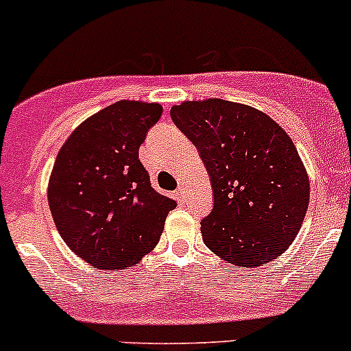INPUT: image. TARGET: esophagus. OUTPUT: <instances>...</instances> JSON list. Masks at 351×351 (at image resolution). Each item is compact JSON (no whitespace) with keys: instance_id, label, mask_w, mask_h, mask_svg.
Masks as SVG:
<instances>
[{"instance_id":"34e87169","label":"esophagus","mask_w":351,"mask_h":351,"mask_svg":"<svg viewBox=\"0 0 351 351\" xmlns=\"http://www.w3.org/2000/svg\"><path fill=\"white\" fill-rule=\"evenodd\" d=\"M186 197H189V190H186L185 186H180V189L176 190V199L186 200Z\"/></svg>"}]
</instances>
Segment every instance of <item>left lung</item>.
<instances>
[{
  "instance_id": "left-lung-1",
  "label": "left lung",
  "mask_w": 351,
  "mask_h": 351,
  "mask_svg": "<svg viewBox=\"0 0 351 351\" xmlns=\"http://www.w3.org/2000/svg\"><path fill=\"white\" fill-rule=\"evenodd\" d=\"M171 120L206 165L213 210L200 221L207 248L224 261L257 267L295 240L311 186L287 132L262 111L223 99L185 101Z\"/></svg>"
}]
</instances>
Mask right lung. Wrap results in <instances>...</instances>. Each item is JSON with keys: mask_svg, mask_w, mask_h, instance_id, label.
<instances>
[{"mask_svg": "<svg viewBox=\"0 0 351 351\" xmlns=\"http://www.w3.org/2000/svg\"><path fill=\"white\" fill-rule=\"evenodd\" d=\"M159 104L118 101L75 128L58 152L47 200L61 238L97 269H125L158 245L176 202L156 192L138 147Z\"/></svg>", "mask_w": 351, "mask_h": 351, "instance_id": "obj_1", "label": "right lung"}]
</instances>
